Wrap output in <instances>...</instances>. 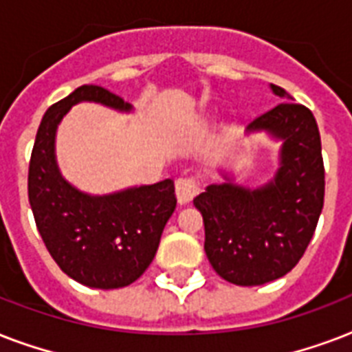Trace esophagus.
<instances>
[{
    "instance_id": "1",
    "label": "esophagus",
    "mask_w": 352,
    "mask_h": 352,
    "mask_svg": "<svg viewBox=\"0 0 352 352\" xmlns=\"http://www.w3.org/2000/svg\"><path fill=\"white\" fill-rule=\"evenodd\" d=\"M199 190H201V184H199V179L195 175L179 177L175 181V193L181 204H186L190 201H193V197L197 195Z\"/></svg>"
}]
</instances>
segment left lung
Masks as SVG:
<instances>
[{
  "instance_id": "1",
  "label": "left lung",
  "mask_w": 352,
  "mask_h": 352,
  "mask_svg": "<svg viewBox=\"0 0 352 352\" xmlns=\"http://www.w3.org/2000/svg\"><path fill=\"white\" fill-rule=\"evenodd\" d=\"M281 104L250 122L283 138L281 166L259 190L212 184L193 204L203 214L204 252L221 278L254 287L281 278L298 265L311 243L325 197L322 138L309 107L289 102L272 84Z\"/></svg>"
}]
</instances>
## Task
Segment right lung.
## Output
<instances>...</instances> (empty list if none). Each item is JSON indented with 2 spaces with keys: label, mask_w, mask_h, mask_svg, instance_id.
Masks as SVG:
<instances>
[{
  "label": "right lung",
  "mask_w": 352,
  "mask_h": 352,
  "mask_svg": "<svg viewBox=\"0 0 352 352\" xmlns=\"http://www.w3.org/2000/svg\"><path fill=\"white\" fill-rule=\"evenodd\" d=\"M82 100L129 111L120 96L98 85H82L45 111L29 162V203L47 250L69 278L93 289H122L137 281L159 248L177 206L171 179L151 186L91 197L74 190L58 171V122Z\"/></svg>",
  "instance_id": "obj_1"
}]
</instances>
